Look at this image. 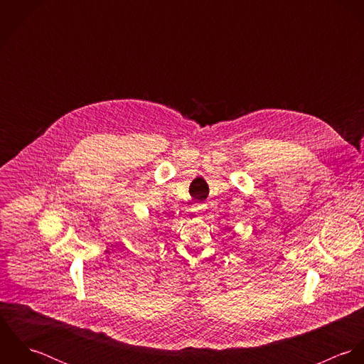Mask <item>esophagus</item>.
<instances>
[{
	"instance_id": "obj_1",
	"label": "esophagus",
	"mask_w": 364,
	"mask_h": 364,
	"mask_svg": "<svg viewBox=\"0 0 364 364\" xmlns=\"http://www.w3.org/2000/svg\"><path fill=\"white\" fill-rule=\"evenodd\" d=\"M192 210H193L195 214H202V213L206 210V206H205V205H195Z\"/></svg>"
}]
</instances>
